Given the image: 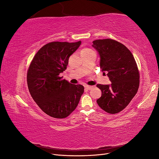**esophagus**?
Here are the masks:
<instances>
[{
	"label": "esophagus",
	"mask_w": 159,
	"mask_h": 159,
	"mask_svg": "<svg viewBox=\"0 0 159 159\" xmlns=\"http://www.w3.org/2000/svg\"><path fill=\"white\" fill-rule=\"evenodd\" d=\"M93 88V86H89V85H85V88L87 89V90H90Z\"/></svg>",
	"instance_id": "obj_1"
}]
</instances>
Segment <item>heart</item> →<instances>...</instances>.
Masks as SVG:
<instances>
[{
  "label": "heart",
  "instance_id": "b5f03b06",
  "mask_svg": "<svg viewBox=\"0 0 159 159\" xmlns=\"http://www.w3.org/2000/svg\"><path fill=\"white\" fill-rule=\"evenodd\" d=\"M88 50H89V49H84L82 51H88Z\"/></svg>",
  "mask_w": 159,
  "mask_h": 159
}]
</instances>
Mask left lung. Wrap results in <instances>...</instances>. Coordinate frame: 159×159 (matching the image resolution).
<instances>
[{
    "label": "left lung",
    "mask_w": 159,
    "mask_h": 159,
    "mask_svg": "<svg viewBox=\"0 0 159 159\" xmlns=\"http://www.w3.org/2000/svg\"><path fill=\"white\" fill-rule=\"evenodd\" d=\"M92 46L99 55L102 71L107 73L111 82L97 85L102 91L97 103L107 113H117L127 106L138 91L139 73L136 61L125 46L114 40H96Z\"/></svg>",
    "instance_id": "obj_1"
}]
</instances>
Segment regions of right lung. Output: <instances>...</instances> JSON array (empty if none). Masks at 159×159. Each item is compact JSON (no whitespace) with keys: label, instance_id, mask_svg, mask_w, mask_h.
Returning <instances> with one entry per match:
<instances>
[{"label":"right lung","instance_id":"obj_1","mask_svg":"<svg viewBox=\"0 0 159 159\" xmlns=\"http://www.w3.org/2000/svg\"><path fill=\"white\" fill-rule=\"evenodd\" d=\"M77 42H52L38 50L27 73L28 89L39 107L50 116L63 119L78 106L84 91L59 76L67 68L70 56L78 48Z\"/></svg>","mask_w":159,"mask_h":159}]
</instances>
